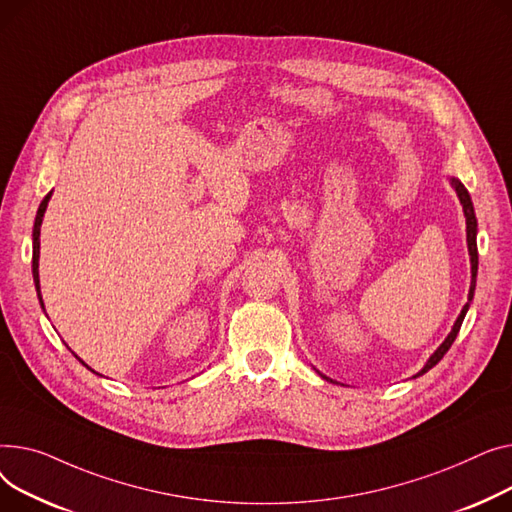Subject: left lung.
<instances>
[{
  "label": "left lung",
  "instance_id": "left-lung-1",
  "mask_svg": "<svg viewBox=\"0 0 512 512\" xmlns=\"http://www.w3.org/2000/svg\"><path fill=\"white\" fill-rule=\"evenodd\" d=\"M450 184L455 186V190H457V194H459V200H461V204H463V210H465V219H467V246H469V256H471V287H469V302L473 299V289H475V277H477V244H475V235H477V219H475V213H473V202H471V196H469V192H467V188L459 182V179H450ZM469 302L465 304V308L461 310V314H459V318H457V322H455V326H453V330H450V335L444 339V343L434 351V355L428 359V364L424 366V370L419 372L417 376H422V374H426L428 370H432L440 359L444 357V353L450 349V345L455 343V339H457V335H459V330H461V324H463V318H465V314H467V310H469Z\"/></svg>",
  "mask_w": 512,
  "mask_h": 512
}]
</instances>
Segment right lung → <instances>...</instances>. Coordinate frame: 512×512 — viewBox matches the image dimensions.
Returning <instances> with one entry per match:
<instances>
[{
  "label": "right lung",
  "mask_w": 512,
  "mask_h": 512,
  "mask_svg": "<svg viewBox=\"0 0 512 512\" xmlns=\"http://www.w3.org/2000/svg\"><path fill=\"white\" fill-rule=\"evenodd\" d=\"M51 198V192L43 198L39 210H37V219H35V229H33V279H35V287H37V295H39V302L43 306V299H41V287H39V235H41V223H43V215H45V208H47V202ZM84 364V362H82Z\"/></svg>",
  "instance_id": "obj_1"
}]
</instances>
